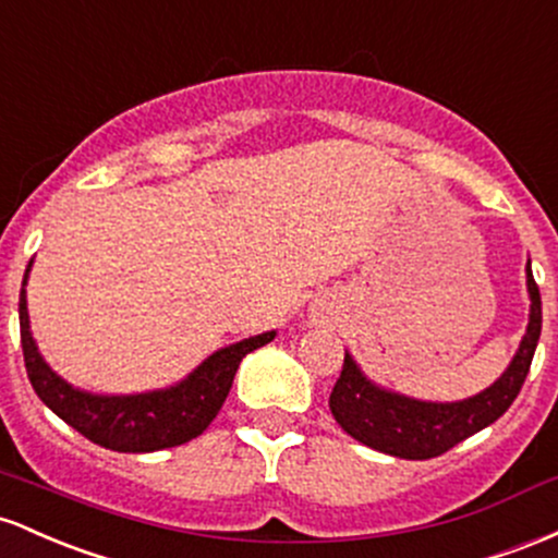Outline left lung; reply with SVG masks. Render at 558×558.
Instances as JSON below:
<instances>
[{"label":"left lung","instance_id":"obj_1","mask_svg":"<svg viewBox=\"0 0 558 558\" xmlns=\"http://www.w3.org/2000/svg\"><path fill=\"white\" fill-rule=\"evenodd\" d=\"M527 290L532 300L527 335L504 377L485 392L461 400V403H422V400H411L374 387L345 353L342 372L329 396L331 416L363 446L411 461L435 459V456H442L446 450L459 446L474 432L485 429L487 424L504 416L506 409L517 400L524 379H527L537 340H541L543 305L530 263Z\"/></svg>","mask_w":558,"mask_h":558}]
</instances>
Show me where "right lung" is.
Segmentation results:
<instances>
[{
  "mask_svg": "<svg viewBox=\"0 0 558 558\" xmlns=\"http://www.w3.org/2000/svg\"><path fill=\"white\" fill-rule=\"evenodd\" d=\"M28 277V271H26ZM21 342L23 361L31 385L62 422L71 424L86 440L121 453H149L173 446H184L203 435L205 427L221 411L240 361L255 348L274 340V331L250 337L218 353H213L192 377L171 390L144 392V396H89L62 381L36 350L28 329L26 290H21Z\"/></svg>",
  "mask_w": 558,
  "mask_h": 558,
  "instance_id": "right-lung-1",
  "label": "right lung"
}]
</instances>
